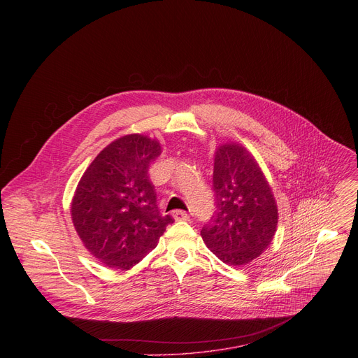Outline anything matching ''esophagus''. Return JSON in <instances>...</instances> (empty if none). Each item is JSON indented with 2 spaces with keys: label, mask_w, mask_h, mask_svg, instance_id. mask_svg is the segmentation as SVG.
Returning <instances> with one entry per match:
<instances>
[{
  "label": "esophagus",
  "mask_w": 358,
  "mask_h": 358,
  "mask_svg": "<svg viewBox=\"0 0 358 358\" xmlns=\"http://www.w3.org/2000/svg\"><path fill=\"white\" fill-rule=\"evenodd\" d=\"M173 217L174 220L177 221H188L189 220V215L185 213V211H181V210H177L173 213Z\"/></svg>",
  "instance_id": "esophagus-1"
}]
</instances>
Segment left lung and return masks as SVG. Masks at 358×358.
<instances>
[{
    "instance_id": "left-lung-1",
    "label": "left lung",
    "mask_w": 358,
    "mask_h": 358,
    "mask_svg": "<svg viewBox=\"0 0 358 358\" xmlns=\"http://www.w3.org/2000/svg\"><path fill=\"white\" fill-rule=\"evenodd\" d=\"M213 185L217 211L202 227L201 236L222 262L246 265L271 245L276 232L272 188L257 160L236 143L217 148Z\"/></svg>"
}]
</instances>
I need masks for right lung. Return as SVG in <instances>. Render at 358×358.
Returning a JSON list of instances; mask_svg holds the SVG:
<instances>
[{"label": "right lung", "instance_id": "add662e5", "mask_svg": "<svg viewBox=\"0 0 358 358\" xmlns=\"http://www.w3.org/2000/svg\"><path fill=\"white\" fill-rule=\"evenodd\" d=\"M162 145L143 134L123 136L101 150L82 176L72 221L85 248L109 268L130 269L155 249L173 224L157 208L148 166Z\"/></svg>", "mask_w": 358, "mask_h": 358}]
</instances>
